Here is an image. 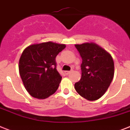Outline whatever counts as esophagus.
<instances>
[{
	"label": "esophagus",
	"mask_w": 130,
	"mask_h": 130,
	"mask_svg": "<svg viewBox=\"0 0 130 130\" xmlns=\"http://www.w3.org/2000/svg\"><path fill=\"white\" fill-rule=\"evenodd\" d=\"M70 72H71L70 71H66L64 73H65V74H66V75H68L69 74H70Z\"/></svg>",
	"instance_id": "obj_1"
}]
</instances>
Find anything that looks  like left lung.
<instances>
[{"instance_id": "8db88e82", "label": "left lung", "mask_w": 130, "mask_h": 130, "mask_svg": "<svg viewBox=\"0 0 130 130\" xmlns=\"http://www.w3.org/2000/svg\"><path fill=\"white\" fill-rule=\"evenodd\" d=\"M82 59V76L74 88L78 94L89 101H95L106 93L114 75L111 54L94 42L75 44Z\"/></svg>"}]
</instances>
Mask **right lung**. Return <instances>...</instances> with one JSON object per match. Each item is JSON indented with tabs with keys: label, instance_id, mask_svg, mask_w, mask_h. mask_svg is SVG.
Returning a JSON list of instances; mask_svg holds the SVG:
<instances>
[{
	"label": "right lung",
	"instance_id": "right-lung-1",
	"mask_svg": "<svg viewBox=\"0 0 130 130\" xmlns=\"http://www.w3.org/2000/svg\"><path fill=\"white\" fill-rule=\"evenodd\" d=\"M66 45L49 41L32 44L22 52L19 69L24 88L37 99H46L58 88L62 77L56 70V57Z\"/></svg>",
	"mask_w": 130,
	"mask_h": 130
}]
</instances>
